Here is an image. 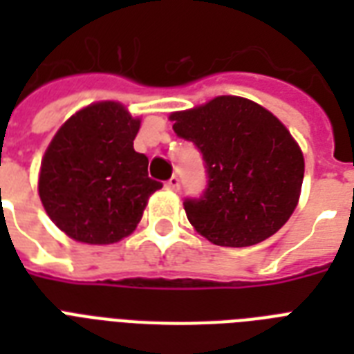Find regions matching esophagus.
Wrapping results in <instances>:
<instances>
[{
    "mask_svg": "<svg viewBox=\"0 0 354 354\" xmlns=\"http://www.w3.org/2000/svg\"><path fill=\"white\" fill-rule=\"evenodd\" d=\"M165 187L171 189V191H178V189H180V178L171 176L169 178V182L165 183Z\"/></svg>",
    "mask_w": 354,
    "mask_h": 354,
    "instance_id": "esophagus-1",
    "label": "esophagus"
}]
</instances>
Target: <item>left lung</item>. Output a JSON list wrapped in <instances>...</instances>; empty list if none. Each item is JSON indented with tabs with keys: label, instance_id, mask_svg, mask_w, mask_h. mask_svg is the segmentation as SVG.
I'll use <instances>...</instances> for the list:
<instances>
[{
	"label": "left lung",
	"instance_id": "1",
	"mask_svg": "<svg viewBox=\"0 0 354 354\" xmlns=\"http://www.w3.org/2000/svg\"><path fill=\"white\" fill-rule=\"evenodd\" d=\"M178 138L198 149L207 172L200 198L183 207L194 230L218 246H252L285 226L301 193L305 161L285 124L257 102L222 95L174 112Z\"/></svg>",
	"mask_w": 354,
	"mask_h": 354
}]
</instances>
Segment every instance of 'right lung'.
I'll use <instances>...</instances> for the list:
<instances>
[{
	"label": "right lung",
	"mask_w": 354,
	"mask_h": 354,
	"mask_svg": "<svg viewBox=\"0 0 354 354\" xmlns=\"http://www.w3.org/2000/svg\"><path fill=\"white\" fill-rule=\"evenodd\" d=\"M139 119L113 101L95 102L64 122L41 160L38 193L66 235L112 244L136 230L160 182L133 150Z\"/></svg>",
	"instance_id": "1"
}]
</instances>
